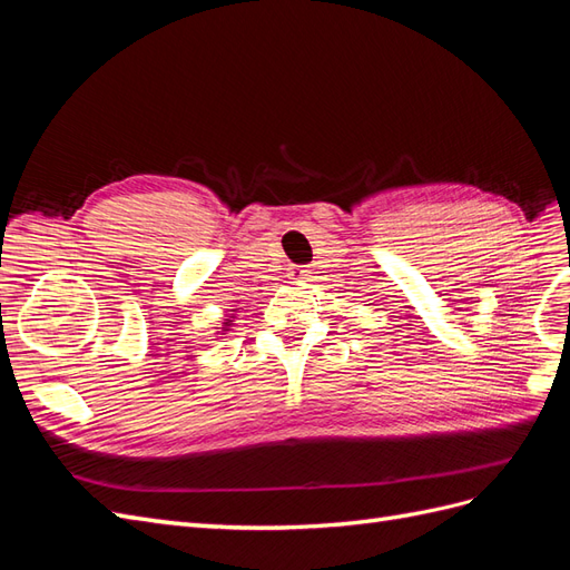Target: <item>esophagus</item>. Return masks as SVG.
Here are the masks:
<instances>
[{"mask_svg": "<svg viewBox=\"0 0 570 570\" xmlns=\"http://www.w3.org/2000/svg\"><path fill=\"white\" fill-rule=\"evenodd\" d=\"M306 275H308L306 268H292L289 271V281L292 283H299V281H306Z\"/></svg>", "mask_w": 570, "mask_h": 570, "instance_id": "obj_1", "label": "esophagus"}]
</instances>
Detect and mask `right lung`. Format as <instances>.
Returning a JSON list of instances; mask_svg holds the SVG:
<instances>
[{"label": "right lung", "mask_w": 570, "mask_h": 570, "mask_svg": "<svg viewBox=\"0 0 570 570\" xmlns=\"http://www.w3.org/2000/svg\"><path fill=\"white\" fill-rule=\"evenodd\" d=\"M233 318H235V312H233L228 318H223V331H218L220 335H226V331H228V327L233 325Z\"/></svg>", "instance_id": "1"}]
</instances>
